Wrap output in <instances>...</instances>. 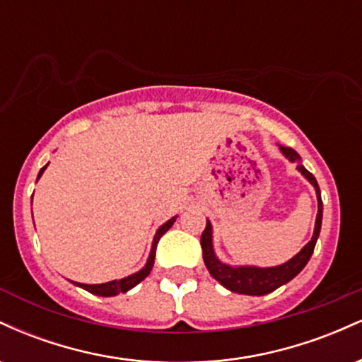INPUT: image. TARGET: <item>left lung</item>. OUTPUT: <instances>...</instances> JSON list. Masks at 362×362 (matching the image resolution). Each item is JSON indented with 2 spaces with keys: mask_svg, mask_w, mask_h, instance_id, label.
Returning a JSON list of instances; mask_svg holds the SVG:
<instances>
[{
  "mask_svg": "<svg viewBox=\"0 0 362 362\" xmlns=\"http://www.w3.org/2000/svg\"><path fill=\"white\" fill-rule=\"evenodd\" d=\"M282 155L289 158L291 161H300L301 158L294 151L293 148L288 146H279ZM298 172H301V175L308 178V182L315 187L317 190V199H318V214L317 221H315V231L313 236L305 247L301 248V252L298 255H294L293 259L286 262V264L277 265V267H231V265L223 264L216 259L214 250H213V228L211 223H206V230L202 231L201 236V247H202V257H204V264L209 271L211 276L214 277L219 284H223L224 288L233 291L238 294H250V296H262V294H267L276 291L279 286L289 282L293 277H296L298 274L303 271L306 264H308L311 253L315 250V243H317L320 228H322V214H323V204L322 197H320V187L317 184V178L303 167L301 163H298Z\"/></svg>",
  "mask_w": 362,
  "mask_h": 362,
  "instance_id": "left-lung-1",
  "label": "left lung"
}]
</instances>
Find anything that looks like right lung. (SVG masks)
Instances as JSON below:
<instances>
[{"mask_svg": "<svg viewBox=\"0 0 362 362\" xmlns=\"http://www.w3.org/2000/svg\"><path fill=\"white\" fill-rule=\"evenodd\" d=\"M45 168H47V165H45L44 168H40L39 177H37V178H40V175H42ZM173 223H175V218H172V219H170V221L165 223L163 226L158 228V231H156V235H155V240H153V247H151V253H149V259L146 262V265H144V267L141 269L139 272L132 274V276H129V277H124V279L105 282V284H81V282H76V286H80V288L86 289L91 294H97V296H115V294L126 293V291L132 289L136 284H139V282L143 281L144 277H148L149 272H151L153 264H155L156 245H158V242H160L161 236H163L170 230V228H172Z\"/></svg>", "mask_w": 362, "mask_h": 362, "instance_id": "right-lung-1", "label": "right lung"}]
</instances>
